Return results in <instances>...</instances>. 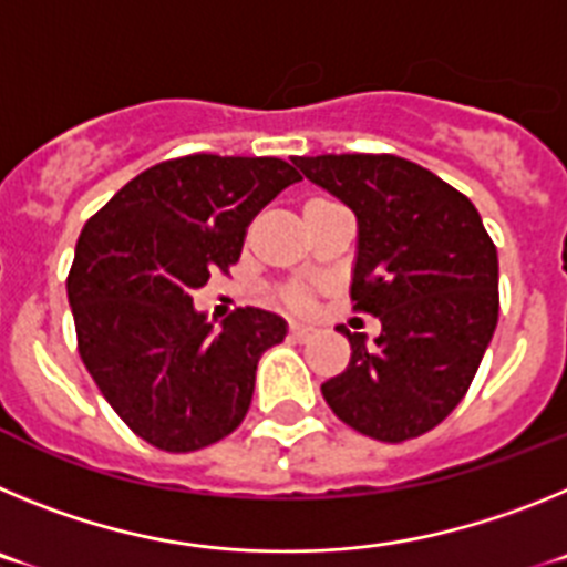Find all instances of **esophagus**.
Wrapping results in <instances>:
<instances>
[{
	"instance_id": "1",
	"label": "esophagus",
	"mask_w": 567,
	"mask_h": 567,
	"mask_svg": "<svg viewBox=\"0 0 567 567\" xmlns=\"http://www.w3.org/2000/svg\"><path fill=\"white\" fill-rule=\"evenodd\" d=\"M289 334L295 340H307L312 334V327H307V323H289Z\"/></svg>"
}]
</instances>
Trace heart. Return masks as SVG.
Instances as JSON below:
<instances>
[{
	"mask_svg": "<svg viewBox=\"0 0 567 567\" xmlns=\"http://www.w3.org/2000/svg\"><path fill=\"white\" fill-rule=\"evenodd\" d=\"M323 204H332V202H329V198H309L307 207H303V209L323 207ZM278 300L287 309H292V312H307V309L312 307V292H309V289H303V287H284L278 292Z\"/></svg>",
	"mask_w": 567,
	"mask_h": 567,
	"instance_id": "1",
	"label": "heart"
}]
</instances>
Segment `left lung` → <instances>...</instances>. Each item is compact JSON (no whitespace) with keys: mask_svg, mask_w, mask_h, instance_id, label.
Segmentation results:
<instances>
[{"mask_svg":"<svg viewBox=\"0 0 567 567\" xmlns=\"http://www.w3.org/2000/svg\"><path fill=\"white\" fill-rule=\"evenodd\" d=\"M292 162L358 215L352 309L383 323L374 343L338 329L352 358L320 392L346 425L380 443L432 432L465 398L497 329V247L477 207L400 155Z\"/></svg>","mask_w":567,"mask_h":567,"instance_id":"left-lung-1","label":"left lung"}]
</instances>
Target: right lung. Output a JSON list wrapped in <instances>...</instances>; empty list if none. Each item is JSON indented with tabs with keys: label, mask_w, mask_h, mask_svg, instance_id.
Returning a JSON list of instances; mask_svg holds the SVG:
<instances>
[{
	"label": "right lung",
	"mask_w": 567,
	"mask_h": 567,
	"mask_svg": "<svg viewBox=\"0 0 567 567\" xmlns=\"http://www.w3.org/2000/svg\"><path fill=\"white\" fill-rule=\"evenodd\" d=\"M295 182L272 155L193 153L138 173L84 224L68 275L79 354L155 449L198 452L247 417L260 354L287 323L244 307L213 329L193 292L229 275L255 215Z\"/></svg>",
	"instance_id": "right-lung-1"
}]
</instances>
